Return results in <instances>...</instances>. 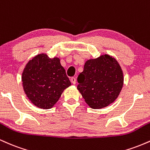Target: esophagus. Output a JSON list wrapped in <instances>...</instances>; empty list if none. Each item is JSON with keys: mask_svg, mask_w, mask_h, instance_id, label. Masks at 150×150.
Wrapping results in <instances>:
<instances>
[{"mask_svg": "<svg viewBox=\"0 0 150 150\" xmlns=\"http://www.w3.org/2000/svg\"><path fill=\"white\" fill-rule=\"evenodd\" d=\"M70 81H71V82L73 84V85H75V84H76V79H75V77H71Z\"/></svg>", "mask_w": 150, "mask_h": 150, "instance_id": "1", "label": "esophagus"}]
</instances>
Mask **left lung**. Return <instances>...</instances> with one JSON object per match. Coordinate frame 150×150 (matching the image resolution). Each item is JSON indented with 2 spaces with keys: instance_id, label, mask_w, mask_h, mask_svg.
Here are the masks:
<instances>
[{
  "instance_id": "left-lung-1",
  "label": "left lung",
  "mask_w": 150,
  "mask_h": 150,
  "mask_svg": "<svg viewBox=\"0 0 150 150\" xmlns=\"http://www.w3.org/2000/svg\"><path fill=\"white\" fill-rule=\"evenodd\" d=\"M123 70L108 54L88 59L77 77V88L89 107L99 109L114 102L123 86Z\"/></svg>"
}]
</instances>
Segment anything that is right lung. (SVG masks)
Masks as SVG:
<instances>
[{
  "mask_svg": "<svg viewBox=\"0 0 150 150\" xmlns=\"http://www.w3.org/2000/svg\"><path fill=\"white\" fill-rule=\"evenodd\" d=\"M58 57L40 53L28 61L22 74L25 93L34 106L49 109L57 103L62 93L71 85Z\"/></svg>",
  "mask_w": 150,
  "mask_h": 150,
  "instance_id": "add662e5",
  "label": "right lung"
}]
</instances>
